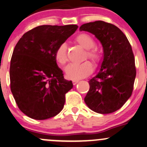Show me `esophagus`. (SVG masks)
I'll list each match as a JSON object with an SVG mask.
<instances>
[{
    "mask_svg": "<svg viewBox=\"0 0 147 147\" xmlns=\"http://www.w3.org/2000/svg\"><path fill=\"white\" fill-rule=\"evenodd\" d=\"M78 82H79L78 80H74L73 82H73V84H74V85H75V84H76Z\"/></svg>",
    "mask_w": 147,
    "mask_h": 147,
    "instance_id": "1",
    "label": "esophagus"
}]
</instances>
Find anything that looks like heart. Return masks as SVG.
I'll list each match as a JSON object with an SVG mask.
<instances>
[{
    "instance_id": "heart-1",
    "label": "heart",
    "mask_w": 147,
    "mask_h": 147,
    "mask_svg": "<svg viewBox=\"0 0 147 147\" xmlns=\"http://www.w3.org/2000/svg\"><path fill=\"white\" fill-rule=\"evenodd\" d=\"M76 42L84 49H87L86 56L94 62L99 63L100 60V55L98 49L94 47L95 45L94 39L87 34H80L76 38ZM55 58L56 61L60 65H63L67 63V47L65 43H61L58 47L55 52ZM93 66L89 62H84L81 64H70L65 68V73L67 76L71 80H79L91 74Z\"/></svg>"
}]
</instances>
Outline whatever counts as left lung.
I'll use <instances>...</instances> for the list:
<instances>
[{
  "label": "left lung",
  "instance_id": "left-lung-1",
  "mask_svg": "<svg viewBox=\"0 0 147 147\" xmlns=\"http://www.w3.org/2000/svg\"><path fill=\"white\" fill-rule=\"evenodd\" d=\"M80 31L94 34L103 48L100 69L89 81L84 102L96 113H113L128 100L134 89L136 71L131 46L123 32L108 22L83 24Z\"/></svg>",
  "mask_w": 147,
  "mask_h": 147
}]
</instances>
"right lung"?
Instances as JSON below:
<instances>
[{
  "label": "right lung",
  "instance_id": "add662e5",
  "mask_svg": "<svg viewBox=\"0 0 147 147\" xmlns=\"http://www.w3.org/2000/svg\"><path fill=\"white\" fill-rule=\"evenodd\" d=\"M78 27L38 26L17 42L10 63V87L18 108L29 118L46 120L63 109L65 94L73 83L64 78L55 52Z\"/></svg>",
  "mask_w": 147,
  "mask_h": 147
}]
</instances>
